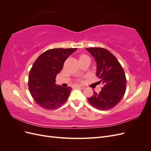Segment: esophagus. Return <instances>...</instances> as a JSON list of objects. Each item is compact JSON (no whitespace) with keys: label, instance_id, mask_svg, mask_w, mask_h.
Returning <instances> with one entry per match:
<instances>
[{"label":"esophagus","instance_id":"1","mask_svg":"<svg viewBox=\"0 0 151 151\" xmlns=\"http://www.w3.org/2000/svg\"><path fill=\"white\" fill-rule=\"evenodd\" d=\"M77 88H80V89H84V86H79V85L77 86Z\"/></svg>","mask_w":151,"mask_h":151}]
</instances>
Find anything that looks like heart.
Listing matches in <instances>:
<instances>
[{"label":"heart","instance_id":"obj_1","mask_svg":"<svg viewBox=\"0 0 151 151\" xmlns=\"http://www.w3.org/2000/svg\"><path fill=\"white\" fill-rule=\"evenodd\" d=\"M83 56H85V55H83V56H81V57H83Z\"/></svg>","mask_w":151,"mask_h":151}]
</instances>
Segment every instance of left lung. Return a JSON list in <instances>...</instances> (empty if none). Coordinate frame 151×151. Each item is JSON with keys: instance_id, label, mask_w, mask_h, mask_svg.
Wrapping results in <instances>:
<instances>
[{"instance_id": "1", "label": "left lung", "mask_w": 151, "mask_h": 151, "mask_svg": "<svg viewBox=\"0 0 151 151\" xmlns=\"http://www.w3.org/2000/svg\"><path fill=\"white\" fill-rule=\"evenodd\" d=\"M95 58L97 65L98 83L104 86L97 93L94 91L88 98L89 103L99 110H108L115 107L124 96L127 80L124 70L113 55L103 48H86Z\"/></svg>"}]
</instances>
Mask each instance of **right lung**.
<instances>
[{
  "instance_id": "add662e5",
  "label": "right lung",
  "mask_w": 151,
  "mask_h": 151,
  "mask_svg": "<svg viewBox=\"0 0 151 151\" xmlns=\"http://www.w3.org/2000/svg\"><path fill=\"white\" fill-rule=\"evenodd\" d=\"M76 50V48L50 49L34 62L29 74L28 88L35 101L41 107L55 109L67 100L72 88L57 86L55 78L66 59Z\"/></svg>"
}]
</instances>
